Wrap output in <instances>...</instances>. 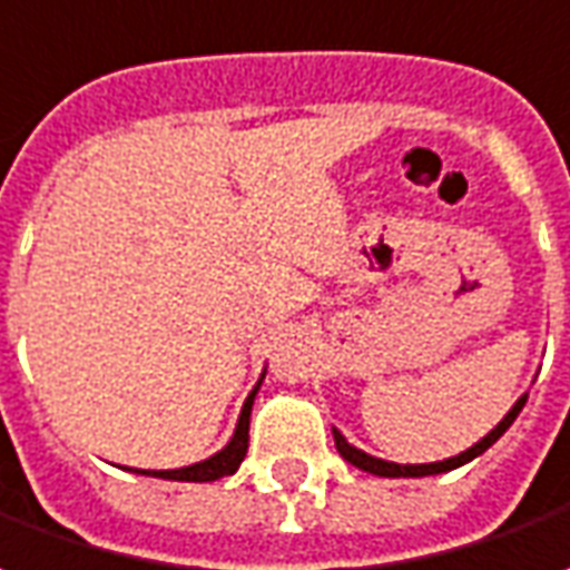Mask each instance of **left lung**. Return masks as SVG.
Instances as JSON below:
<instances>
[{"label":"left lung","mask_w":570,"mask_h":570,"mask_svg":"<svg viewBox=\"0 0 570 570\" xmlns=\"http://www.w3.org/2000/svg\"><path fill=\"white\" fill-rule=\"evenodd\" d=\"M524 401H528V395H521L519 401H515V407L509 410L507 416H503V423L493 429L491 435L481 438L475 448H469L465 453H460V456H451V460H444V463H425V465H397V463H385V460H376V456H370V453L357 451V448H352L345 438L340 435V432H333V438H336V451L348 460L352 465H357V469H364V472H373V475H385V479H420V475H438V472H448V469H456V465L469 463V460H475L479 453H484L488 448H491L497 438L507 432L509 425L515 423V416L521 413V407H524Z\"/></svg>","instance_id":"8db88e82"}]
</instances>
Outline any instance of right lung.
Here are the masks:
<instances>
[{"mask_svg":"<svg viewBox=\"0 0 570 570\" xmlns=\"http://www.w3.org/2000/svg\"><path fill=\"white\" fill-rule=\"evenodd\" d=\"M253 397L256 392L246 397L244 410H240V423H237V432L230 438V444L216 456L203 460V463L185 465V469H169V472H141V475H157V479L169 481H216L225 479V475H234L237 465L244 463L246 448H249V410H253Z\"/></svg>","mask_w":570,"mask_h":570,"instance_id":"add662e5","label":"right lung"}]
</instances>
